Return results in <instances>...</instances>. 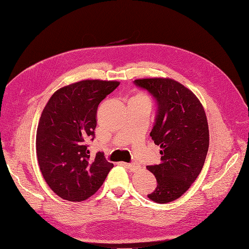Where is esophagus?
Returning <instances> with one entry per match:
<instances>
[{
    "label": "esophagus",
    "instance_id": "1",
    "mask_svg": "<svg viewBox=\"0 0 249 249\" xmlns=\"http://www.w3.org/2000/svg\"><path fill=\"white\" fill-rule=\"evenodd\" d=\"M124 166H125L127 169L133 171V172L137 171V170L140 168L137 164H133V163H124Z\"/></svg>",
    "mask_w": 249,
    "mask_h": 249
}]
</instances>
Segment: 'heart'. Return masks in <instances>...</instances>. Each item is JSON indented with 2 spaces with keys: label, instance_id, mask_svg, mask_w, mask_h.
I'll return each mask as SVG.
<instances>
[{
  "label": "heart",
  "instance_id": "heart-1",
  "mask_svg": "<svg viewBox=\"0 0 249 249\" xmlns=\"http://www.w3.org/2000/svg\"><path fill=\"white\" fill-rule=\"evenodd\" d=\"M135 99H143V100H146V97H145L144 95H141V94H139V95H137L136 97H135Z\"/></svg>",
  "mask_w": 249,
  "mask_h": 249
}]
</instances>
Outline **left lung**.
Returning <instances> with one entry per match:
<instances>
[{"instance_id":"8db88e82","label":"left lung","mask_w":249,"mask_h":249,"mask_svg":"<svg viewBox=\"0 0 249 249\" xmlns=\"http://www.w3.org/2000/svg\"><path fill=\"white\" fill-rule=\"evenodd\" d=\"M134 84L145 89L157 103L150 137L162 150L161 163L147 169L157 178V188L147 195L166 203L189 189L205 164L209 148V126L199 100L191 90L172 79H138Z\"/></svg>"}]
</instances>
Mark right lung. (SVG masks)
Segmentation results:
<instances>
[{
    "mask_svg": "<svg viewBox=\"0 0 249 249\" xmlns=\"http://www.w3.org/2000/svg\"><path fill=\"white\" fill-rule=\"evenodd\" d=\"M118 85L102 80L73 83L57 90L41 113L37 160L47 184L63 199L89 198L113 168L101 152L90 158L87 143L94 138L97 107Z\"/></svg>",
    "mask_w": 249,
    "mask_h": 249,
    "instance_id": "1",
    "label": "right lung"
}]
</instances>
